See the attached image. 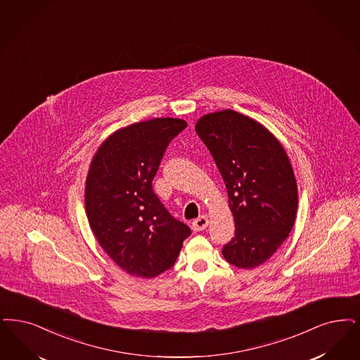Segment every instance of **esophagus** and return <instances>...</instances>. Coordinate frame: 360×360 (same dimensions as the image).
<instances>
[{"instance_id": "34e87169", "label": "esophagus", "mask_w": 360, "mask_h": 360, "mask_svg": "<svg viewBox=\"0 0 360 360\" xmlns=\"http://www.w3.org/2000/svg\"><path fill=\"white\" fill-rule=\"evenodd\" d=\"M207 225H209V218L206 216H201L193 221V225H191V226H193V231H203V229H206Z\"/></svg>"}]
</instances>
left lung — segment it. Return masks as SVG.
Segmentation results:
<instances>
[{"label":"left lung","mask_w":360,"mask_h":360,"mask_svg":"<svg viewBox=\"0 0 360 360\" xmlns=\"http://www.w3.org/2000/svg\"><path fill=\"white\" fill-rule=\"evenodd\" d=\"M195 131L224 178L234 218L222 255L237 268H256L295 224L297 185L287 153L272 132L233 110L202 116Z\"/></svg>","instance_id":"obj_1"}]
</instances>
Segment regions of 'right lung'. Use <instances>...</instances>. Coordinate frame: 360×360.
<instances>
[{
	"label": "right lung",
	"instance_id": "obj_1",
	"mask_svg": "<svg viewBox=\"0 0 360 360\" xmlns=\"http://www.w3.org/2000/svg\"><path fill=\"white\" fill-rule=\"evenodd\" d=\"M186 127L174 117L134 123L110 135L91 162L89 226L103 250L131 276L151 278L170 269L191 233L153 190L167 146Z\"/></svg>",
	"mask_w": 360,
	"mask_h": 360
}]
</instances>
